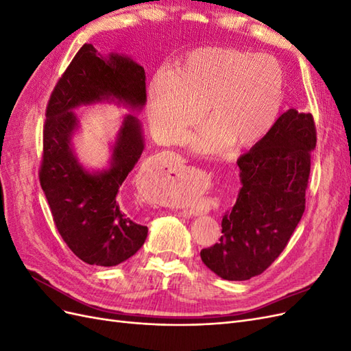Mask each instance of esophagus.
I'll return each instance as SVG.
<instances>
[{"label":"esophagus","instance_id":"1","mask_svg":"<svg viewBox=\"0 0 351 351\" xmlns=\"http://www.w3.org/2000/svg\"><path fill=\"white\" fill-rule=\"evenodd\" d=\"M184 169H186V167H182V171H184Z\"/></svg>","mask_w":351,"mask_h":351}]
</instances>
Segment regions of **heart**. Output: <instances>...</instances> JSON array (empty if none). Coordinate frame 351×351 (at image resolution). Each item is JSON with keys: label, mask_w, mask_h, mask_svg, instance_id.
<instances>
[{"label": "heart", "mask_w": 351, "mask_h": 351, "mask_svg": "<svg viewBox=\"0 0 351 351\" xmlns=\"http://www.w3.org/2000/svg\"><path fill=\"white\" fill-rule=\"evenodd\" d=\"M284 70L271 56L236 48H200L176 73L158 70L147 92L149 119L165 142L182 141L204 115L210 120L190 145L199 154H219L232 142L247 147L267 134L284 97Z\"/></svg>", "instance_id": "heart-1"}]
</instances>
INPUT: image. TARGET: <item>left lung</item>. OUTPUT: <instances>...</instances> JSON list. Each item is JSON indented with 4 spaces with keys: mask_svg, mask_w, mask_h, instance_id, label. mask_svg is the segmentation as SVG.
I'll return each instance as SVG.
<instances>
[{
    "mask_svg": "<svg viewBox=\"0 0 351 351\" xmlns=\"http://www.w3.org/2000/svg\"><path fill=\"white\" fill-rule=\"evenodd\" d=\"M315 146L312 114L291 108L237 159L243 186L236 204L222 217L219 243L200 250L218 277L250 280L280 256L304 212Z\"/></svg>",
    "mask_w": 351,
    "mask_h": 351,
    "instance_id": "left-lung-1",
    "label": "left lung"
}]
</instances>
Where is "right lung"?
<instances>
[{"mask_svg": "<svg viewBox=\"0 0 351 351\" xmlns=\"http://www.w3.org/2000/svg\"><path fill=\"white\" fill-rule=\"evenodd\" d=\"M146 76L132 58L102 57L84 44L57 82L47 107L44 155L39 169L56 227L79 259L98 267H115L139 250L147 227L136 224L120 206V187L139 161L145 142L142 124L127 114L112 146L110 167L90 173L80 165L71 137L79 120L73 110L102 101L142 110Z\"/></svg>", "mask_w": 351, "mask_h": 351, "instance_id": "obj_1", "label": "right lung"}]
</instances>
